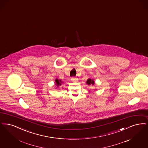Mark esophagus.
Listing matches in <instances>:
<instances>
[{"instance_id":"1","label":"esophagus","mask_w":148,"mask_h":148,"mask_svg":"<svg viewBox=\"0 0 148 148\" xmlns=\"http://www.w3.org/2000/svg\"><path fill=\"white\" fill-rule=\"evenodd\" d=\"M77 79V78H75V77H72V78H71V80H72V81H76Z\"/></svg>"}]
</instances>
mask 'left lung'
<instances>
[{
    "instance_id": "obj_1",
    "label": "left lung",
    "mask_w": 148,
    "mask_h": 148,
    "mask_svg": "<svg viewBox=\"0 0 148 148\" xmlns=\"http://www.w3.org/2000/svg\"><path fill=\"white\" fill-rule=\"evenodd\" d=\"M86 83H87V84L90 85V84H95V82L93 81V79H91L90 78H89V79H87Z\"/></svg>"
}]
</instances>
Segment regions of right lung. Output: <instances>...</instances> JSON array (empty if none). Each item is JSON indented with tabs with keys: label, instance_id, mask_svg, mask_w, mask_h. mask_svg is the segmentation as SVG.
<instances>
[{
	"label": "right lung",
	"instance_id": "1",
	"mask_svg": "<svg viewBox=\"0 0 148 148\" xmlns=\"http://www.w3.org/2000/svg\"><path fill=\"white\" fill-rule=\"evenodd\" d=\"M55 82H56V84H58V85H61V80H58V79H56L55 80Z\"/></svg>",
	"mask_w": 148,
	"mask_h": 148
}]
</instances>
